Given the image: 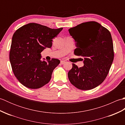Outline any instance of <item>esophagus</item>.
Masks as SVG:
<instances>
[{"instance_id": "34e87169", "label": "esophagus", "mask_w": 125, "mask_h": 125, "mask_svg": "<svg viewBox=\"0 0 125 125\" xmlns=\"http://www.w3.org/2000/svg\"><path fill=\"white\" fill-rule=\"evenodd\" d=\"M65 63V61H61V64H64V63Z\"/></svg>"}]
</instances>
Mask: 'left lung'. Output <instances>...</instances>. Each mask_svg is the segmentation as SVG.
<instances>
[{
  "label": "left lung",
  "instance_id": "obj_1",
  "mask_svg": "<svg viewBox=\"0 0 125 125\" xmlns=\"http://www.w3.org/2000/svg\"><path fill=\"white\" fill-rule=\"evenodd\" d=\"M76 42L74 54L84 57V66L73 63L68 73L70 83L82 90L99 85L106 77L114 59L113 44L107 29L95 21L81 23L69 30Z\"/></svg>",
  "mask_w": 125,
  "mask_h": 125
}]
</instances>
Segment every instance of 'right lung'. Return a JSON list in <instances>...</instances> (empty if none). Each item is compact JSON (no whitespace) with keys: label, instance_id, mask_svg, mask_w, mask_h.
Segmentation results:
<instances>
[{"label":"right lung","instance_id":"right-lung-1","mask_svg":"<svg viewBox=\"0 0 125 125\" xmlns=\"http://www.w3.org/2000/svg\"><path fill=\"white\" fill-rule=\"evenodd\" d=\"M63 28L52 29L35 23H30L16 31L12 37L10 61L13 72L23 85L39 89L50 81L53 70L60 61H41V52L52 46V39Z\"/></svg>","mask_w":125,"mask_h":125}]
</instances>
